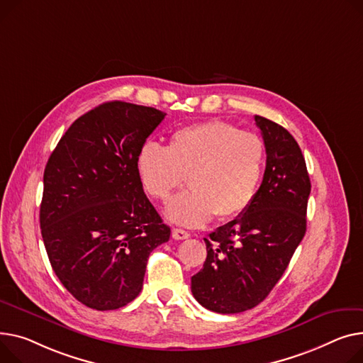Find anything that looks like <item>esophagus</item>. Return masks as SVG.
Segmentation results:
<instances>
[{"label":"esophagus","instance_id":"34e87169","mask_svg":"<svg viewBox=\"0 0 363 363\" xmlns=\"http://www.w3.org/2000/svg\"><path fill=\"white\" fill-rule=\"evenodd\" d=\"M172 236H174V239L182 240V239H188V238H189V233H188L186 230H184V229L175 228V229H172Z\"/></svg>","mask_w":363,"mask_h":363}]
</instances>
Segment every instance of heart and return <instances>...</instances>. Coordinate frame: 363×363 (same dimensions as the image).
Masks as SVG:
<instances>
[{"label":"heart","mask_w":363,"mask_h":363,"mask_svg":"<svg viewBox=\"0 0 363 363\" xmlns=\"http://www.w3.org/2000/svg\"><path fill=\"white\" fill-rule=\"evenodd\" d=\"M264 160L265 147L257 134L208 121L175 131L167 147L144 143L135 166L147 194L163 203L188 177L191 189L169 203L166 216L178 225L199 228L214 214L230 220L250 208Z\"/></svg>","instance_id":"heart-1"}]
</instances>
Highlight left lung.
Here are the masks:
<instances>
[{"label": "left lung", "mask_w": 363, "mask_h": 363, "mask_svg": "<svg viewBox=\"0 0 363 363\" xmlns=\"http://www.w3.org/2000/svg\"><path fill=\"white\" fill-rule=\"evenodd\" d=\"M267 162L250 208L204 238L207 258L191 277L204 308L239 313L262 302L306 232L311 181L299 144L286 128L255 115Z\"/></svg>", "instance_id": "obj_1"}]
</instances>
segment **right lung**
I'll use <instances>...</instances> for the list:
<instances>
[{"mask_svg": "<svg viewBox=\"0 0 363 363\" xmlns=\"http://www.w3.org/2000/svg\"><path fill=\"white\" fill-rule=\"evenodd\" d=\"M164 115L102 104L71 124L48 159L39 213L46 254L62 286L91 309L134 301L150 252L171 236L135 166Z\"/></svg>", "mask_w": 363, "mask_h": 363, "instance_id": "obj_1", "label": "right lung"}]
</instances>
